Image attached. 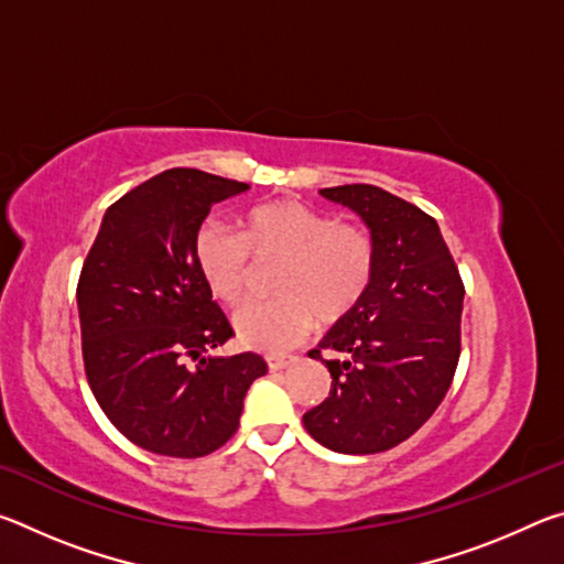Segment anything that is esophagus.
Returning a JSON list of instances; mask_svg holds the SVG:
<instances>
[{
  "mask_svg": "<svg viewBox=\"0 0 564 564\" xmlns=\"http://www.w3.org/2000/svg\"><path fill=\"white\" fill-rule=\"evenodd\" d=\"M295 356H283V352H273V356H265V362H269L271 370H283L285 366H291Z\"/></svg>",
  "mask_w": 564,
  "mask_h": 564,
  "instance_id": "1",
  "label": "esophagus"
}]
</instances>
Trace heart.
<instances>
[{
  "label": "heart",
  "instance_id": "1",
  "mask_svg": "<svg viewBox=\"0 0 564 564\" xmlns=\"http://www.w3.org/2000/svg\"><path fill=\"white\" fill-rule=\"evenodd\" d=\"M283 263L279 301L253 303L234 326L246 346L279 352L316 326L338 323L362 301L376 275L378 248L368 226L338 221L301 202L248 208L241 234L208 226L196 238V265L218 301L238 305L251 291L253 265Z\"/></svg>",
  "mask_w": 564,
  "mask_h": 564
}]
</instances>
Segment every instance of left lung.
<instances>
[{
    "label": "left lung",
    "instance_id": "left-lung-1",
    "mask_svg": "<svg viewBox=\"0 0 564 564\" xmlns=\"http://www.w3.org/2000/svg\"><path fill=\"white\" fill-rule=\"evenodd\" d=\"M321 194L368 224L378 261L362 301L308 352L333 380L303 425L336 453H383L408 441L453 383L465 285L437 221L417 206L370 184Z\"/></svg>",
    "mask_w": 564,
    "mask_h": 564
}]
</instances>
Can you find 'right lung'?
<instances>
[{
  "instance_id": "add662e5",
  "label": "right lung",
  "mask_w": 564,
  "mask_h": 564,
  "mask_svg": "<svg viewBox=\"0 0 564 564\" xmlns=\"http://www.w3.org/2000/svg\"><path fill=\"white\" fill-rule=\"evenodd\" d=\"M248 184L169 169L104 214L82 265L76 305L84 370L104 415L133 445L204 457L238 431L246 390L265 370L259 352L204 356L234 328L196 265L212 206Z\"/></svg>"
}]
</instances>
